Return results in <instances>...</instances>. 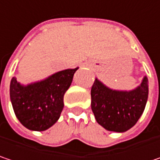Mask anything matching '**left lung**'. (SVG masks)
Segmentation results:
<instances>
[{
	"label": "left lung",
	"mask_w": 160,
	"mask_h": 160,
	"mask_svg": "<svg viewBox=\"0 0 160 160\" xmlns=\"http://www.w3.org/2000/svg\"><path fill=\"white\" fill-rule=\"evenodd\" d=\"M148 81L131 91L113 90L96 78L91 89V108L97 122L108 131H128L141 117L148 97Z\"/></svg>",
	"instance_id": "1"
}]
</instances>
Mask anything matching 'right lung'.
<instances>
[{
    "label": "right lung",
    "instance_id": "right-lung-1",
    "mask_svg": "<svg viewBox=\"0 0 160 160\" xmlns=\"http://www.w3.org/2000/svg\"><path fill=\"white\" fill-rule=\"evenodd\" d=\"M77 69L63 70L27 86L21 85L12 77L11 102L22 126L30 130L44 131L56 123L63 108V96Z\"/></svg>",
    "mask_w": 160,
    "mask_h": 160
}]
</instances>
